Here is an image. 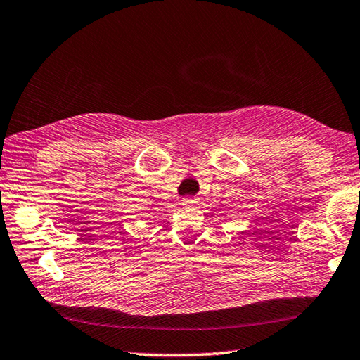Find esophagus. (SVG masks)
Here are the masks:
<instances>
[{
	"instance_id": "34e87169",
	"label": "esophagus",
	"mask_w": 360,
	"mask_h": 360,
	"mask_svg": "<svg viewBox=\"0 0 360 360\" xmlns=\"http://www.w3.org/2000/svg\"><path fill=\"white\" fill-rule=\"evenodd\" d=\"M195 202H197V199H194V197H183L181 199L183 207H191V205H194Z\"/></svg>"
}]
</instances>
